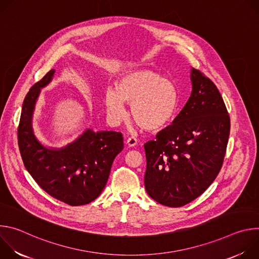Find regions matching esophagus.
Masks as SVG:
<instances>
[{
	"label": "esophagus",
	"mask_w": 259,
	"mask_h": 259,
	"mask_svg": "<svg viewBox=\"0 0 259 259\" xmlns=\"http://www.w3.org/2000/svg\"><path fill=\"white\" fill-rule=\"evenodd\" d=\"M126 143H127V144H128V146H130V147H132V146H135V145L137 144V139H136L135 137L131 136V137H129V138L127 139Z\"/></svg>",
	"instance_id": "obj_1"
}]
</instances>
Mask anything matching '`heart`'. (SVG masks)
<instances>
[{"label": "heart", "mask_w": 259, "mask_h": 259, "mask_svg": "<svg viewBox=\"0 0 259 259\" xmlns=\"http://www.w3.org/2000/svg\"><path fill=\"white\" fill-rule=\"evenodd\" d=\"M124 102L131 104L132 116L138 126L147 131H159L175 118L179 97L171 81L155 70L139 68L123 73L116 88L105 90L104 103L114 120L125 118Z\"/></svg>", "instance_id": "b5f03b06"}]
</instances>
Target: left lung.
I'll use <instances>...</instances> for the list:
<instances>
[{
  "label": "left lung",
  "mask_w": 259,
  "mask_h": 259,
  "mask_svg": "<svg viewBox=\"0 0 259 259\" xmlns=\"http://www.w3.org/2000/svg\"><path fill=\"white\" fill-rule=\"evenodd\" d=\"M191 80V97L172 125L144 144L146 193L168 207L187 205L209 188L230 136V116L215 84L195 68Z\"/></svg>",
  "instance_id": "left-lung-1"
}]
</instances>
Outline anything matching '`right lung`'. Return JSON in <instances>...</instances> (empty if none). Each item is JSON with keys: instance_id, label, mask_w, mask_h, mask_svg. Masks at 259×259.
Returning <instances> with one entry per match:
<instances>
[{"instance_id": "right-lung-1", "label": "right lung", "mask_w": 259, "mask_h": 259, "mask_svg": "<svg viewBox=\"0 0 259 259\" xmlns=\"http://www.w3.org/2000/svg\"><path fill=\"white\" fill-rule=\"evenodd\" d=\"M55 70H49L26 94L17 131L23 164L51 197L70 206L86 205L103 191L110 168L124 149L121 132L87 129L62 149H48L33 134L32 114L41 88L48 85Z\"/></svg>"}]
</instances>
